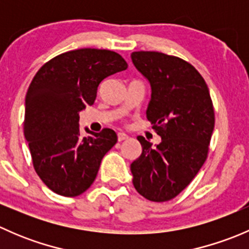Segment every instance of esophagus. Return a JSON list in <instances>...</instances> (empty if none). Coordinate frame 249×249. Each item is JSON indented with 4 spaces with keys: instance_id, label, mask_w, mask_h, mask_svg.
<instances>
[{
    "instance_id": "esophagus-1",
    "label": "esophagus",
    "mask_w": 249,
    "mask_h": 249,
    "mask_svg": "<svg viewBox=\"0 0 249 249\" xmlns=\"http://www.w3.org/2000/svg\"><path fill=\"white\" fill-rule=\"evenodd\" d=\"M127 135L125 134V132H118V141H119V142H122V141H124V140H127Z\"/></svg>"
}]
</instances>
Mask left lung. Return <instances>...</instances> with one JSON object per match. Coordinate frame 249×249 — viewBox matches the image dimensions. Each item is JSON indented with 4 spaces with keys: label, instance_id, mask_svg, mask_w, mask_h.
<instances>
[{
    "label": "left lung",
    "instance_id": "8db88e82",
    "mask_svg": "<svg viewBox=\"0 0 249 249\" xmlns=\"http://www.w3.org/2000/svg\"><path fill=\"white\" fill-rule=\"evenodd\" d=\"M131 60L150 85L147 119L161 137L159 144L139 136L142 153L131 165L137 192L154 202L177 196L207 158L214 129L210 90L194 66L159 52H134Z\"/></svg>",
    "mask_w": 249,
    "mask_h": 249
}]
</instances>
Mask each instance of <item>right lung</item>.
Instances as JSON below:
<instances>
[{
  "label": "right lung",
  "instance_id": "add662e5",
  "mask_svg": "<svg viewBox=\"0 0 249 249\" xmlns=\"http://www.w3.org/2000/svg\"><path fill=\"white\" fill-rule=\"evenodd\" d=\"M127 69L106 49L71 50L39 69L25 97L24 135L44 184L62 196L84 193L96 178L102 158L117 143L112 129L80 136L79 113L91 106L105 78Z\"/></svg>",
  "mask_w": 249,
  "mask_h": 249
}]
</instances>
